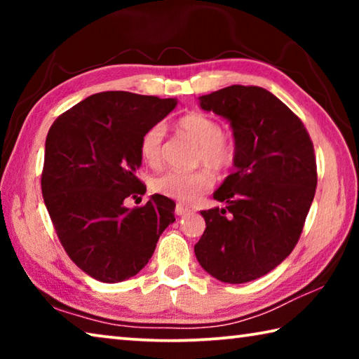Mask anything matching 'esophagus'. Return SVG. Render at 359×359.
Returning <instances> with one entry per match:
<instances>
[{
	"mask_svg": "<svg viewBox=\"0 0 359 359\" xmlns=\"http://www.w3.org/2000/svg\"><path fill=\"white\" fill-rule=\"evenodd\" d=\"M188 212H191V209L188 208V205L180 204V203L175 205V215H187Z\"/></svg>",
	"mask_w": 359,
	"mask_h": 359,
	"instance_id": "34e87169",
	"label": "esophagus"
}]
</instances>
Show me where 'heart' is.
<instances>
[{
  "label": "heart",
  "instance_id": "heart-1",
  "mask_svg": "<svg viewBox=\"0 0 359 359\" xmlns=\"http://www.w3.org/2000/svg\"><path fill=\"white\" fill-rule=\"evenodd\" d=\"M175 128L182 136L190 139L199 147L198 163H203L215 172L226 171L233 165L236 156L234 141L223 135L222 125L209 115L198 112L184 115L177 120ZM163 137H165V128L156 123L144 133L139 142L142 160L151 168L161 165ZM212 185H214V177L204 169L196 172L169 171L151 180V190L155 193L184 203L196 201L201 194L210 190Z\"/></svg>",
  "mask_w": 359,
  "mask_h": 359
}]
</instances>
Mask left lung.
<instances>
[{
  "instance_id": "8db88e82",
  "label": "left lung",
  "mask_w": 359,
  "mask_h": 359,
  "mask_svg": "<svg viewBox=\"0 0 359 359\" xmlns=\"http://www.w3.org/2000/svg\"><path fill=\"white\" fill-rule=\"evenodd\" d=\"M198 100L229 121L236 171L214 193L226 208L201 212L205 229L194 255L217 280L252 282L299 241L317 188L313 144L302 121L261 87L231 85Z\"/></svg>"
}]
</instances>
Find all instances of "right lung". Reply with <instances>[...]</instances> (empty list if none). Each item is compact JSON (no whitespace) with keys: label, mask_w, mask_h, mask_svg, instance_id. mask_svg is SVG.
Instances as JSON below:
<instances>
[{"label":"right lung","mask_w":359,"mask_h":359,"mask_svg":"<svg viewBox=\"0 0 359 359\" xmlns=\"http://www.w3.org/2000/svg\"><path fill=\"white\" fill-rule=\"evenodd\" d=\"M175 106V98L102 92L60 115L48 130L42 198L68 257L95 280L136 276L175 222V203L163 194H151L141 208L125 205L145 193L136 175L142 135Z\"/></svg>","instance_id":"1"}]
</instances>
